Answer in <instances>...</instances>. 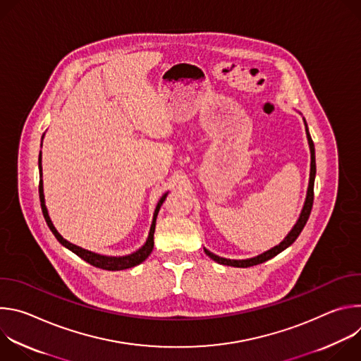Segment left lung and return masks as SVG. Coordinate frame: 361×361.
I'll list each match as a JSON object with an SVG mask.
<instances>
[{"instance_id": "1", "label": "left lung", "mask_w": 361, "mask_h": 361, "mask_svg": "<svg viewBox=\"0 0 361 361\" xmlns=\"http://www.w3.org/2000/svg\"><path fill=\"white\" fill-rule=\"evenodd\" d=\"M305 123V120H304ZM305 133H307V138H308V144H310V151H312V170H310V183H308V190H307V198H305V202H304V207H302V212L300 214V219L298 221L295 223V226L293 227V230L288 233V235L279 244L276 245L274 248L254 257V259H248V260H227V259H223V257H219L213 252H210L209 250H205V254H207L210 259H213L214 262H217L219 264H224V266H233V267H251V266H257L260 263H264L270 259H273L274 255H277L279 252H281L283 250H286L288 245H291L297 237L300 235V233L302 231L308 217H310V213H312V209H313V201H314V178H316V156H314V142L312 140V135L310 133H308V128H307V123H305Z\"/></svg>"}]
</instances>
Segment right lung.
Masks as SVG:
<instances>
[{"label":"right lung","instance_id":"1","mask_svg":"<svg viewBox=\"0 0 361 361\" xmlns=\"http://www.w3.org/2000/svg\"><path fill=\"white\" fill-rule=\"evenodd\" d=\"M38 166H39V176H41V154H39V160H38ZM38 192H39V201H41V210H42V214H44V219L49 227V230L53 231V234L56 235V238L64 245L67 247L68 250H71L74 254H77L80 259H82L84 262H87L88 264L94 266V267H98V269H102V270H110V271H116V270H126V269H131L140 263H142L147 257L151 254L152 251V247H154V230H156V220H157V214H159V210L161 207L163 201L166 200L167 194H164L159 204L156 207V213H154V219H152V224H151V228H149V234H148V238H147V243L135 252L130 254V255H126V257H107V255H99V254H95V252H91V251H87L81 247H77L71 243H68L67 240H64L59 231L56 230V227L53 226V223H51L49 217H48V213H47V209H45V204H44V194H42V181H39V185H38Z\"/></svg>","mask_w":361,"mask_h":361}]
</instances>
